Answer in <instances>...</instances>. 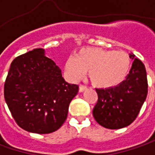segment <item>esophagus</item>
<instances>
[{
    "label": "esophagus",
    "mask_w": 155,
    "mask_h": 155,
    "mask_svg": "<svg viewBox=\"0 0 155 155\" xmlns=\"http://www.w3.org/2000/svg\"><path fill=\"white\" fill-rule=\"evenodd\" d=\"M86 89H87V87H86L85 85H83V84H80V85H79V91H80V92H83L84 90Z\"/></svg>",
    "instance_id": "esophagus-1"
}]
</instances>
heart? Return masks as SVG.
<instances>
[{
	"mask_svg": "<svg viewBox=\"0 0 155 155\" xmlns=\"http://www.w3.org/2000/svg\"><path fill=\"white\" fill-rule=\"evenodd\" d=\"M131 58L124 51L99 48L82 49L77 57H70L65 71L72 79H79L88 71L92 85L97 88H111L120 84L129 73Z\"/></svg>",
	"mask_w": 155,
	"mask_h": 155,
	"instance_id": "heart-1",
	"label": "heart"
}]
</instances>
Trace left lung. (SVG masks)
Instances as JSON below:
<instances>
[{
	"instance_id": "left-lung-1",
	"label": "left lung",
	"mask_w": 155,
	"mask_h": 155,
	"mask_svg": "<svg viewBox=\"0 0 155 155\" xmlns=\"http://www.w3.org/2000/svg\"><path fill=\"white\" fill-rule=\"evenodd\" d=\"M134 59L127 78L117 86L96 89L97 102L92 114L97 123L108 129L126 127L137 118L147 95V71L143 63Z\"/></svg>"
}]
</instances>
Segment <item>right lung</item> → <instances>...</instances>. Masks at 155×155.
Wrapping results in <instances>:
<instances>
[{"mask_svg":"<svg viewBox=\"0 0 155 155\" xmlns=\"http://www.w3.org/2000/svg\"><path fill=\"white\" fill-rule=\"evenodd\" d=\"M78 92V85L67 83L41 48L15 58L4 84L5 101L17 125L40 134L62 127Z\"/></svg>","mask_w":155,"mask_h":155,"instance_id":"obj_1","label":"right lung"}]
</instances>
